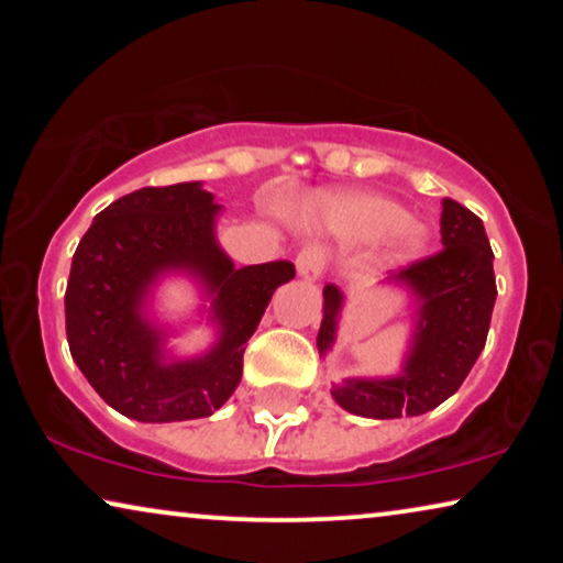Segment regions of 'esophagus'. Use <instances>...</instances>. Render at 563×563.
I'll use <instances>...</instances> for the list:
<instances>
[{
  "instance_id": "34e87169",
  "label": "esophagus",
  "mask_w": 563,
  "mask_h": 563,
  "mask_svg": "<svg viewBox=\"0 0 563 563\" xmlns=\"http://www.w3.org/2000/svg\"><path fill=\"white\" fill-rule=\"evenodd\" d=\"M322 272H325V253L318 245H310V249L299 251L297 256V274L302 276L305 282H318Z\"/></svg>"
}]
</instances>
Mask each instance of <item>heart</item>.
Segmentation results:
<instances>
[{"instance_id":"b5f03b06","label":"heart","mask_w":563,"mask_h":563,"mask_svg":"<svg viewBox=\"0 0 563 563\" xmlns=\"http://www.w3.org/2000/svg\"><path fill=\"white\" fill-rule=\"evenodd\" d=\"M314 212L351 243L389 241L391 261H412L426 249V230L407 222V212L397 202L376 195H325L314 202Z\"/></svg>"}]
</instances>
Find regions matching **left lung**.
<instances>
[{
  "label": "left lung",
  "mask_w": 563,
  "mask_h": 563,
  "mask_svg": "<svg viewBox=\"0 0 563 563\" xmlns=\"http://www.w3.org/2000/svg\"><path fill=\"white\" fill-rule=\"evenodd\" d=\"M443 249L389 276L405 284L418 302V322L402 374L391 379H345L333 384L335 402L353 415L391 420L422 415L445 402L464 384L487 343L497 299L489 238L482 220L464 205L443 199ZM318 349L322 356L335 341L343 295L335 284L322 289Z\"/></svg>",
  "instance_id": "left-lung-1"
}]
</instances>
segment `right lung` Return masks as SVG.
Instances as JSON below:
<instances>
[{"label":"right lung","mask_w":563,"mask_h":563,"mask_svg":"<svg viewBox=\"0 0 563 563\" xmlns=\"http://www.w3.org/2000/svg\"><path fill=\"white\" fill-rule=\"evenodd\" d=\"M220 205L199 181L143 187L104 207L74 253L66 338L76 366L114 410L141 422L207 418L233 395L243 351L295 264L235 268L214 238ZM164 271H189L213 297L221 338L205 357L163 361L142 305Z\"/></svg>","instance_id":"1"}]
</instances>
